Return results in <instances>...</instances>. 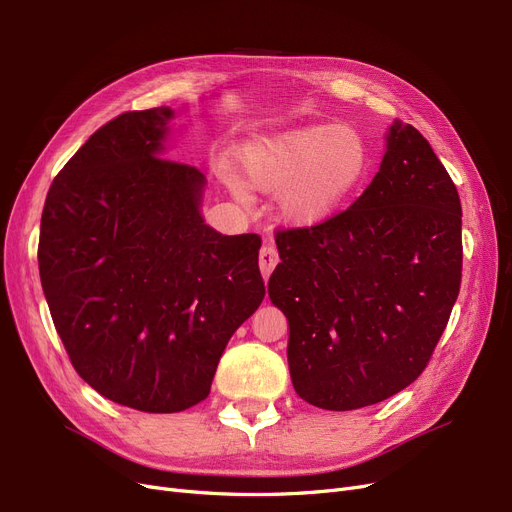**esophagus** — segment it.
Listing matches in <instances>:
<instances>
[{
  "instance_id": "obj_1",
  "label": "esophagus",
  "mask_w": 512,
  "mask_h": 512,
  "mask_svg": "<svg viewBox=\"0 0 512 512\" xmlns=\"http://www.w3.org/2000/svg\"><path fill=\"white\" fill-rule=\"evenodd\" d=\"M280 257L274 244H263L261 251H259V270L263 274V280H268L270 274L274 272V268L278 265Z\"/></svg>"
}]
</instances>
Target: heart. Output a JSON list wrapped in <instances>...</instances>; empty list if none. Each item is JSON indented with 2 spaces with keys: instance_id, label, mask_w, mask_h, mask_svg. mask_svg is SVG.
<instances>
[{
  "instance_id": "obj_1",
  "label": "heart",
  "mask_w": 512,
  "mask_h": 512,
  "mask_svg": "<svg viewBox=\"0 0 512 512\" xmlns=\"http://www.w3.org/2000/svg\"><path fill=\"white\" fill-rule=\"evenodd\" d=\"M370 161V146L355 127L303 125L244 144L234 192H278V215L286 226L316 228L360 192Z\"/></svg>"
}]
</instances>
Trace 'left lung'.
Instances as JSON below:
<instances>
[{"label":"left lung","instance_id":"left-lung-1","mask_svg":"<svg viewBox=\"0 0 512 512\" xmlns=\"http://www.w3.org/2000/svg\"><path fill=\"white\" fill-rule=\"evenodd\" d=\"M462 209L431 144L393 121L385 157L347 211L276 236L272 303L288 320V370L301 399L358 410L425 370L460 291Z\"/></svg>","mask_w":512,"mask_h":512}]
</instances>
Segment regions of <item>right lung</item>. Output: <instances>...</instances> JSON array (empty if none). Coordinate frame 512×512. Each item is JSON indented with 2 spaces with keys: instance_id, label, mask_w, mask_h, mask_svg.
<instances>
[{
  "instance_id": "1",
  "label": "right lung",
  "mask_w": 512,
  "mask_h": 512,
  "mask_svg": "<svg viewBox=\"0 0 512 512\" xmlns=\"http://www.w3.org/2000/svg\"><path fill=\"white\" fill-rule=\"evenodd\" d=\"M175 110L123 113L50 186L39 276L81 379L142 412H182L209 395L236 328L265 286L257 234L205 224L207 177L165 157Z\"/></svg>"
}]
</instances>
